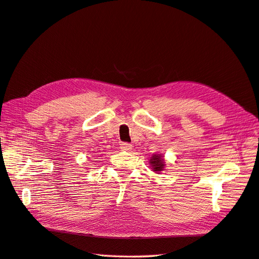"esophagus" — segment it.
Wrapping results in <instances>:
<instances>
[{
	"label": "esophagus",
	"mask_w": 259,
	"mask_h": 259,
	"mask_svg": "<svg viewBox=\"0 0 259 259\" xmlns=\"http://www.w3.org/2000/svg\"><path fill=\"white\" fill-rule=\"evenodd\" d=\"M121 149L124 151H130L132 149V145L128 143H123V144H121Z\"/></svg>",
	"instance_id": "1"
}]
</instances>
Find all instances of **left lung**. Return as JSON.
<instances>
[{
	"instance_id": "left-lung-1",
	"label": "left lung",
	"mask_w": 259,
	"mask_h": 259,
	"mask_svg": "<svg viewBox=\"0 0 259 259\" xmlns=\"http://www.w3.org/2000/svg\"><path fill=\"white\" fill-rule=\"evenodd\" d=\"M150 164H151V168L153 169V171H161L164 168V159L162 158V155L160 154H154L151 156L150 160Z\"/></svg>"
}]
</instances>
